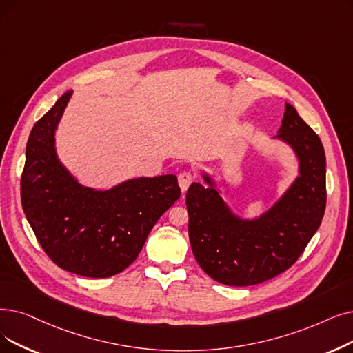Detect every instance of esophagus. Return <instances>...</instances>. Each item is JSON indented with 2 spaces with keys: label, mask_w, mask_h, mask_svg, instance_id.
<instances>
[{
  "label": "esophagus",
  "mask_w": 353,
  "mask_h": 353,
  "mask_svg": "<svg viewBox=\"0 0 353 353\" xmlns=\"http://www.w3.org/2000/svg\"><path fill=\"white\" fill-rule=\"evenodd\" d=\"M194 180H196V176L192 172H181L179 174V186L181 189V193H185Z\"/></svg>",
  "instance_id": "obj_1"
}]
</instances>
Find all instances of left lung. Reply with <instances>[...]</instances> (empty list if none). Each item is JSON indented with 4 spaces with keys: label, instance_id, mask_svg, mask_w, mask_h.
<instances>
[{
    "label": "left lung",
    "instance_id": "1",
    "mask_svg": "<svg viewBox=\"0 0 353 353\" xmlns=\"http://www.w3.org/2000/svg\"><path fill=\"white\" fill-rule=\"evenodd\" d=\"M279 132L277 139L296 151L300 176L261 218L235 216L206 174L208 188L192 183L186 193L193 255L209 277L225 285H254L277 277L297 261L323 219V144L290 103Z\"/></svg>",
    "mask_w": 353,
    "mask_h": 353
}]
</instances>
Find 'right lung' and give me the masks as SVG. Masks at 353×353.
Masks as SVG:
<instances>
[{
	"label": "right lung",
	"mask_w": 353,
	"mask_h": 353,
	"mask_svg": "<svg viewBox=\"0 0 353 353\" xmlns=\"http://www.w3.org/2000/svg\"><path fill=\"white\" fill-rule=\"evenodd\" d=\"M72 90L30 132L21 174L26 218L52 261L69 272L105 279L131 265L156 222L180 197L173 174L140 177L110 190L83 188L60 164L54 131Z\"/></svg>",
	"instance_id": "add662e5"
}]
</instances>
